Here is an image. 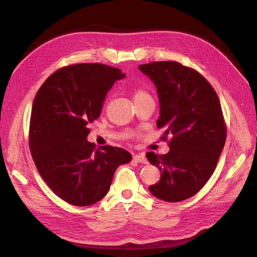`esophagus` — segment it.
Instances as JSON below:
<instances>
[{
  "label": "esophagus",
  "mask_w": 257,
  "mask_h": 257,
  "mask_svg": "<svg viewBox=\"0 0 257 257\" xmlns=\"http://www.w3.org/2000/svg\"><path fill=\"white\" fill-rule=\"evenodd\" d=\"M133 159H134V161H136V162H138V163H143V164H147V163H148V161H147V159H146L145 153L135 154L134 157H133Z\"/></svg>",
  "instance_id": "1"
}]
</instances>
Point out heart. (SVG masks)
Instances as JSON below:
<instances>
[{"label": "heart", "mask_w": 257, "mask_h": 257, "mask_svg": "<svg viewBox=\"0 0 257 257\" xmlns=\"http://www.w3.org/2000/svg\"><path fill=\"white\" fill-rule=\"evenodd\" d=\"M146 95H148V94H147V93H146L145 91H143V90H137V91L135 92V94H134V99L139 98V97H143V96H146Z\"/></svg>", "instance_id": "heart-1"}]
</instances>
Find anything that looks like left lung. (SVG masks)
<instances>
[{
  "mask_svg": "<svg viewBox=\"0 0 257 257\" xmlns=\"http://www.w3.org/2000/svg\"><path fill=\"white\" fill-rule=\"evenodd\" d=\"M138 68L157 87V125L165 128L162 139L173 135L168 153L146 154L161 172L160 181L149 191L169 203L188 199L212 176L226 141L219 97L204 76L178 62H152Z\"/></svg>",
  "mask_w": 257,
  "mask_h": 257,
  "instance_id": "8db88e82",
  "label": "left lung"
}]
</instances>
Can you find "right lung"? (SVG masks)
Instances as JSON below:
<instances>
[{
    "label": "right lung",
    "mask_w": 257,
    "mask_h": 257,
    "mask_svg": "<svg viewBox=\"0 0 257 257\" xmlns=\"http://www.w3.org/2000/svg\"><path fill=\"white\" fill-rule=\"evenodd\" d=\"M119 68L100 63L65 66L37 91L30 120L29 145L38 173L57 195L74 206L97 203L109 191L114 172L132 155L118 147L96 149L88 125L99 118Z\"/></svg>",
    "instance_id": "obj_1"
}]
</instances>
